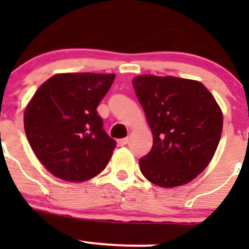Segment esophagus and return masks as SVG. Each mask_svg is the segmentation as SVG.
Wrapping results in <instances>:
<instances>
[{
    "label": "esophagus",
    "instance_id": "obj_1",
    "mask_svg": "<svg viewBox=\"0 0 249 249\" xmlns=\"http://www.w3.org/2000/svg\"><path fill=\"white\" fill-rule=\"evenodd\" d=\"M127 143H129V139H120V140H118V144L119 145H125V144H127Z\"/></svg>",
    "mask_w": 249,
    "mask_h": 249
}]
</instances>
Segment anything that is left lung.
Listing matches in <instances>:
<instances>
[{"label":"left lung","instance_id":"8db88e82","mask_svg":"<svg viewBox=\"0 0 249 249\" xmlns=\"http://www.w3.org/2000/svg\"><path fill=\"white\" fill-rule=\"evenodd\" d=\"M132 84L153 134L141 172L159 187L189 183L210 164L222 136L214 97L200 82L172 76L143 74Z\"/></svg>","mask_w":249,"mask_h":249}]
</instances>
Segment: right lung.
I'll return each instance as SVG.
<instances>
[{
  "mask_svg": "<svg viewBox=\"0 0 249 249\" xmlns=\"http://www.w3.org/2000/svg\"><path fill=\"white\" fill-rule=\"evenodd\" d=\"M115 74L61 73L35 92L24 114L32 150L50 173L84 182L104 171L115 141L104 130L97 106Z\"/></svg>",
  "mask_w": 249,
  "mask_h": 249,
  "instance_id": "1",
  "label": "right lung"
}]
</instances>
